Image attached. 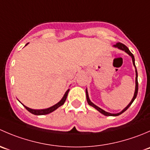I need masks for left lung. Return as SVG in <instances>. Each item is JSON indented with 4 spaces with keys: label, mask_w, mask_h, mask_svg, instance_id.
<instances>
[{
    "label": "left lung",
    "mask_w": 150,
    "mask_h": 150,
    "mask_svg": "<svg viewBox=\"0 0 150 150\" xmlns=\"http://www.w3.org/2000/svg\"><path fill=\"white\" fill-rule=\"evenodd\" d=\"M114 47H115V48H119V49L120 50H122V51H124L125 52H126L127 54H128L129 56H131V58H132V62H133V64H134V66L136 68V87H135V92H134V97H133L132 100L131 101V102H130L129 104H128V106H127L125 108H124L123 110H122L119 113H116V114H112V113H110V112H107L104 111V110H102V109H101L100 107H97L96 105H95L93 103V102H91L90 99H89V96H88V91L87 89L86 90V99H87V102H88V104H89L90 106H91V107H94L96 110H97L99 112H101L102 114H103L104 115H106V116H118L120 115H121L122 113H123L126 110H128V107H130V106L131 105V104L134 102V101L135 100L136 97H137V93H138V88H139V86H138V73H137V67H136V65H135V59H134V55H133L132 53L131 52V51H129V49H128V48L126 46H125L124 44H122L121 43H117L115 45H114L113 46Z\"/></svg>",
    "instance_id": "obj_1"
}]
</instances>
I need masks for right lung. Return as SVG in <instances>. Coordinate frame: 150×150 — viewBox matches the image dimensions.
Returning a JSON list of instances; mask_svg holds the SVG:
<instances>
[{
  "instance_id": "1",
  "label": "right lung",
  "mask_w": 150,
  "mask_h": 150,
  "mask_svg": "<svg viewBox=\"0 0 150 150\" xmlns=\"http://www.w3.org/2000/svg\"><path fill=\"white\" fill-rule=\"evenodd\" d=\"M28 43H27L25 46H27ZM69 89H68L67 91L65 92V93H64V96L62 97V99H61V100L59 101V102H58L57 104H56L55 105L52 106V107H49V108H47V109H43V110H33V109H31V108H29V107H26V106L24 105L23 104V106L24 107L26 108L27 110H28L29 112H30V113H32V114L33 115H47V114H49V113L52 112H54V110H57V108H59V107H60V106L63 105L64 104V102H65L66 99H67V94H68V92H69Z\"/></svg>"
}]
</instances>
